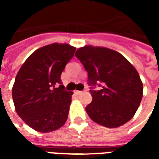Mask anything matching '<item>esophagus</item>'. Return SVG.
Instances as JSON below:
<instances>
[{
	"label": "esophagus",
	"instance_id": "esophagus-1",
	"mask_svg": "<svg viewBox=\"0 0 159 159\" xmlns=\"http://www.w3.org/2000/svg\"><path fill=\"white\" fill-rule=\"evenodd\" d=\"M75 93H76V94H79V93H82V91H78V90H76V91H75Z\"/></svg>",
	"mask_w": 159,
	"mask_h": 159
}]
</instances>
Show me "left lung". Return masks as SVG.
<instances>
[{"mask_svg": "<svg viewBox=\"0 0 159 159\" xmlns=\"http://www.w3.org/2000/svg\"><path fill=\"white\" fill-rule=\"evenodd\" d=\"M75 55L88 72L92 102L86 111L93 122L117 128L136 112L143 84L135 68L121 53L101 47L84 46ZM98 85L100 90L94 89Z\"/></svg>", "mask_w": 159, "mask_h": 159, "instance_id": "obj_1", "label": "left lung"}]
</instances>
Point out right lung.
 Returning <instances> with one entry per match:
<instances>
[{"instance_id": "obj_1", "label": "right lung", "mask_w": 159, "mask_h": 159, "mask_svg": "<svg viewBox=\"0 0 159 159\" xmlns=\"http://www.w3.org/2000/svg\"><path fill=\"white\" fill-rule=\"evenodd\" d=\"M75 51L66 43L44 46L19 69L12 100L18 115L33 129L48 133L66 123L73 93L65 90L60 76Z\"/></svg>"}]
</instances>
